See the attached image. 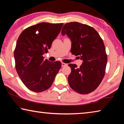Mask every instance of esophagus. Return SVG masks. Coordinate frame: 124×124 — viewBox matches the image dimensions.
I'll return each instance as SVG.
<instances>
[{"instance_id":"1","label":"esophagus","mask_w":124,"mask_h":124,"mask_svg":"<svg viewBox=\"0 0 124 124\" xmlns=\"http://www.w3.org/2000/svg\"><path fill=\"white\" fill-rule=\"evenodd\" d=\"M67 66V64L65 63H63V62L62 63V67H65V66Z\"/></svg>"}]
</instances>
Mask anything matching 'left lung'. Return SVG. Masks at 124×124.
Returning a JSON list of instances; mask_svg holds the SVG:
<instances>
[{"label":"left lung","mask_w":124,"mask_h":124,"mask_svg":"<svg viewBox=\"0 0 124 124\" xmlns=\"http://www.w3.org/2000/svg\"><path fill=\"white\" fill-rule=\"evenodd\" d=\"M66 34L72 41V54L83 61L79 68L68 64L71 68L69 85L78 93H89L97 89L106 73L107 55L103 41L92 27L77 22L64 25L62 35Z\"/></svg>","instance_id":"1"}]
</instances>
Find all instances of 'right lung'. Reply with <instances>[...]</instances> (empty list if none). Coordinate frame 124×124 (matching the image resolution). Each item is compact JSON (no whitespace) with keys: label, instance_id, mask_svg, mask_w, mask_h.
<instances>
[{"label":"right lung","instance_id":"add662e5","mask_svg":"<svg viewBox=\"0 0 124 124\" xmlns=\"http://www.w3.org/2000/svg\"><path fill=\"white\" fill-rule=\"evenodd\" d=\"M63 23L42 22L25 29L21 33L14 51L15 68L29 90L40 92L51 87L61 67L60 61L44 60Z\"/></svg>","mask_w":124,"mask_h":124}]
</instances>
